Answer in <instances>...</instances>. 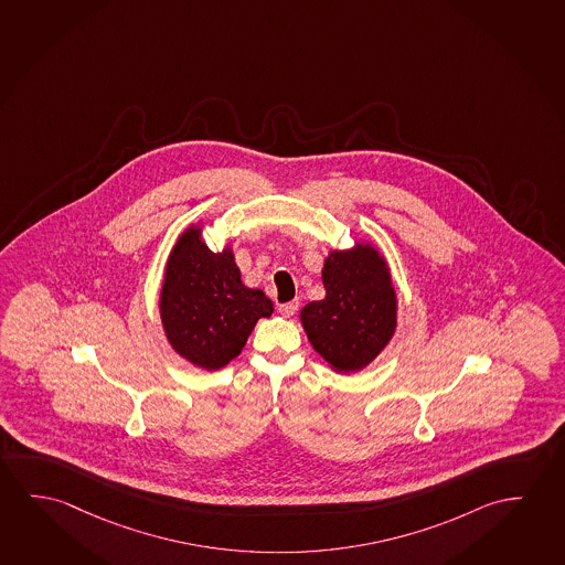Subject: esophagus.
Segmentation results:
<instances>
[{"instance_id": "obj_1", "label": "esophagus", "mask_w": 565, "mask_h": 565, "mask_svg": "<svg viewBox=\"0 0 565 565\" xmlns=\"http://www.w3.org/2000/svg\"><path fill=\"white\" fill-rule=\"evenodd\" d=\"M296 310H298V300H290V302H285V305H278V312L282 313L285 318L295 316Z\"/></svg>"}]
</instances>
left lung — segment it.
<instances>
[{
  "mask_svg": "<svg viewBox=\"0 0 565 565\" xmlns=\"http://www.w3.org/2000/svg\"><path fill=\"white\" fill-rule=\"evenodd\" d=\"M322 278L326 298L300 312L308 340L335 371L367 367L396 326V296L385 260L371 245L333 252Z\"/></svg>",
  "mask_w": 565,
  "mask_h": 565,
  "instance_id": "8db88e82",
  "label": "left lung"
}]
</instances>
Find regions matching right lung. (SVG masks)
I'll return each mask as SVG.
<instances>
[{"mask_svg": "<svg viewBox=\"0 0 565 565\" xmlns=\"http://www.w3.org/2000/svg\"><path fill=\"white\" fill-rule=\"evenodd\" d=\"M275 306L263 290L242 282L233 253H214L189 230L172 249L161 292L167 338L198 367L215 371L242 353L259 318Z\"/></svg>", "mask_w": 565, "mask_h": 565, "instance_id": "add662e5", "label": "right lung"}]
</instances>
